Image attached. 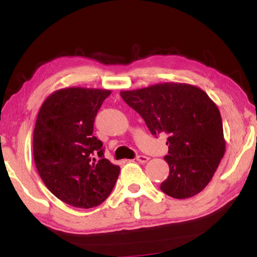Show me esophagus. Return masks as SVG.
Masks as SVG:
<instances>
[{
	"label": "esophagus",
	"instance_id": "1",
	"mask_svg": "<svg viewBox=\"0 0 257 257\" xmlns=\"http://www.w3.org/2000/svg\"><path fill=\"white\" fill-rule=\"evenodd\" d=\"M149 160H150L149 156H145V155H138L137 156V161L139 163H146Z\"/></svg>",
	"mask_w": 257,
	"mask_h": 257
}]
</instances>
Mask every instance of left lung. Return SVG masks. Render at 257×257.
Masks as SVG:
<instances>
[{
	"instance_id": "8db88e82",
	"label": "left lung",
	"mask_w": 257,
	"mask_h": 257,
	"mask_svg": "<svg viewBox=\"0 0 257 257\" xmlns=\"http://www.w3.org/2000/svg\"><path fill=\"white\" fill-rule=\"evenodd\" d=\"M121 97L141 114L152 135H168L169 177L161 190L178 199L205 188L223 158L225 139L216 104L198 87L163 82L122 90Z\"/></svg>"
}]
</instances>
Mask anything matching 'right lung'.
Here are the masks:
<instances>
[{"mask_svg": "<svg viewBox=\"0 0 257 257\" xmlns=\"http://www.w3.org/2000/svg\"><path fill=\"white\" fill-rule=\"evenodd\" d=\"M110 94L107 89L62 88L52 93L38 112L35 165L51 193L71 206L99 205L119 177L120 167L104 159L102 142L93 136L95 116Z\"/></svg>", "mask_w": 257, "mask_h": 257, "instance_id": "1", "label": "right lung"}]
</instances>
